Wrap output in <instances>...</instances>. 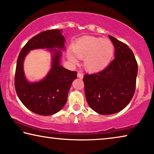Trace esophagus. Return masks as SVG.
<instances>
[{"instance_id":"34e87169","label":"esophagus","mask_w":154,"mask_h":154,"mask_svg":"<svg viewBox=\"0 0 154 154\" xmlns=\"http://www.w3.org/2000/svg\"><path fill=\"white\" fill-rule=\"evenodd\" d=\"M77 77H79V78H80V79H83L84 75H83V74H82V72H78L77 73Z\"/></svg>"}]
</instances>
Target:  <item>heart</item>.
<instances>
[{
  "instance_id": "b5f03b06",
  "label": "heart",
  "mask_w": 154,
  "mask_h": 154,
  "mask_svg": "<svg viewBox=\"0 0 154 154\" xmlns=\"http://www.w3.org/2000/svg\"><path fill=\"white\" fill-rule=\"evenodd\" d=\"M72 52L77 58L84 59L85 69L91 72L104 70L111 62L114 54V45L106 38L84 36L72 45ZM72 63L77 60L72 54H68Z\"/></svg>"
}]
</instances>
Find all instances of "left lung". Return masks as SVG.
<instances>
[{
    "label": "left lung",
    "instance_id": "left-lung-1",
    "mask_svg": "<svg viewBox=\"0 0 154 154\" xmlns=\"http://www.w3.org/2000/svg\"><path fill=\"white\" fill-rule=\"evenodd\" d=\"M114 45L115 59L106 68L84 76L87 102L102 115H111L127 106L135 93L137 63L127 44L109 36Z\"/></svg>",
    "mask_w": 154,
    "mask_h": 154
}]
</instances>
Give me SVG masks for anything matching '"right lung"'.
<instances>
[{
  "mask_svg": "<svg viewBox=\"0 0 154 154\" xmlns=\"http://www.w3.org/2000/svg\"><path fill=\"white\" fill-rule=\"evenodd\" d=\"M64 42L61 29L43 31L27 41L18 55L14 77L15 90L24 106L34 113L50 116L60 111L67 102L68 91L73 80L77 78V72L60 66L61 52L50 49L54 52L51 70L42 81L29 83L23 68L25 57L29 50L37 48L63 49Z\"/></svg>",
  "mask_w": 154,
  "mask_h": 154,
  "instance_id": "1",
  "label": "right lung"
}]
</instances>
